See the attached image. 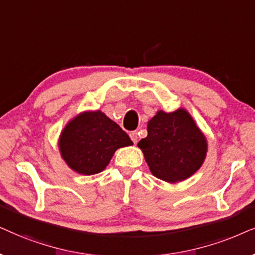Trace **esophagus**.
Here are the masks:
<instances>
[{
	"mask_svg": "<svg viewBox=\"0 0 255 255\" xmlns=\"http://www.w3.org/2000/svg\"><path fill=\"white\" fill-rule=\"evenodd\" d=\"M129 136H130V138H131V141H133L134 143H136V142H137V138H138V134H137V131H136V130L131 131V133L129 134Z\"/></svg>",
	"mask_w": 255,
	"mask_h": 255,
	"instance_id": "1",
	"label": "esophagus"
}]
</instances>
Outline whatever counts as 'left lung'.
Returning a JSON list of instances; mask_svg holds the SVG:
<instances>
[{
	"label": "left lung",
	"instance_id": "8db88e82",
	"mask_svg": "<svg viewBox=\"0 0 255 255\" xmlns=\"http://www.w3.org/2000/svg\"><path fill=\"white\" fill-rule=\"evenodd\" d=\"M148 135L138 142L149 169L165 182H181L201 168L206 140L184 110L159 111L148 122Z\"/></svg>",
	"mask_w": 255,
	"mask_h": 255
}]
</instances>
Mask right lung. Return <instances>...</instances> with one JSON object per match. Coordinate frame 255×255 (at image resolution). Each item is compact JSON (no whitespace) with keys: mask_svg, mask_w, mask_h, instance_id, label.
Wrapping results in <instances>:
<instances>
[{"mask_svg":"<svg viewBox=\"0 0 255 255\" xmlns=\"http://www.w3.org/2000/svg\"><path fill=\"white\" fill-rule=\"evenodd\" d=\"M133 144L120 126L100 111L86 112L69 122L59 140L63 158L74 171H103L118 148Z\"/></svg>","mask_w":255,"mask_h":255,"instance_id":"add662e5","label":"right lung"}]
</instances>
